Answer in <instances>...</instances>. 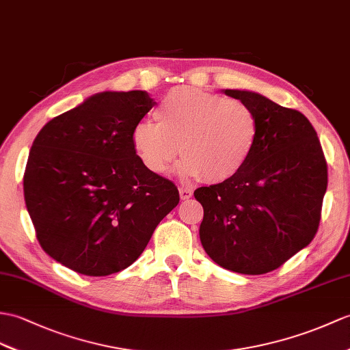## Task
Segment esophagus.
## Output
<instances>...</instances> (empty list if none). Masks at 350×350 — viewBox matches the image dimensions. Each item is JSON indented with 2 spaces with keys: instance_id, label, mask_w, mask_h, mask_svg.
<instances>
[{
  "instance_id": "34e87169",
  "label": "esophagus",
  "mask_w": 350,
  "mask_h": 350,
  "mask_svg": "<svg viewBox=\"0 0 350 350\" xmlns=\"http://www.w3.org/2000/svg\"><path fill=\"white\" fill-rule=\"evenodd\" d=\"M178 193H180V198L182 200H189V198H192V191L189 189V188H182L178 189Z\"/></svg>"
}]
</instances>
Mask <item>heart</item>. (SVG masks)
Wrapping results in <instances>:
<instances>
[{"label":"heart","instance_id":"b5f03b06","mask_svg":"<svg viewBox=\"0 0 350 350\" xmlns=\"http://www.w3.org/2000/svg\"><path fill=\"white\" fill-rule=\"evenodd\" d=\"M155 118L131 131L135 157L153 174L165 173L180 149L178 174L202 176L210 183L231 180L247 164L258 135L247 104L193 86L172 89Z\"/></svg>","mask_w":350,"mask_h":350}]
</instances>
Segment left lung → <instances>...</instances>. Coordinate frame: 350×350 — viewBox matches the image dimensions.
Returning a JSON list of instances; mask_svg holds the SVG:
<instances>
[{
	"instance_id": "left-lung-1",
	"label": "left lung",
	"mask_w": 350,
	"mask_h": 350,
	"mask_svg": "<svg viewBox=\"0 0 350 350\" xmlns=\"http://www.w3.org/2000/svg\"><path fill=\"white\" fill-rule=\"evenodd\" d=\"M224 92L254 110L258 135L237 176L193 192L204 208L200 240L226 270L264 274L313 240L328 185L327 161L303 113L256 92Z\"/></svg>"
}]
</instances>
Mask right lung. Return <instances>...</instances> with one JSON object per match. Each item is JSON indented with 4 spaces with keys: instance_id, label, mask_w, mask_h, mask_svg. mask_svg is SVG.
Here are the masks:
<instances>
[{
    "instance_id": "right-lung-1",
    "label": "right lung",
    "mask_w": 350,
    "mask_h": 350,
    "mask_svg": "<svg viewBox=\"0 0 350 350\" xmlns=\"http://www.w3.org/2000/svg\"><path fill=\"white\" fill-rule=\"evenodd\" d=\"M155 101L105 91L49 120L31 146L23 195L40 246L85 275H109L143 254L178 204L176 185L150 173L131 131Z\"/></svg>"
}]
</instances>
